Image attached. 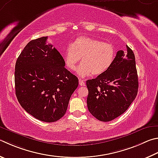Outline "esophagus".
I'll list each match as a JSON object with an SVG mask.
<instances>
[{
	"instance_id": "esophagus-1",
	"label": "esophagus",
	"mask_w": 158,
	"mask_h": 158,
	"mask_svg": "<svg viewBox=\"0 0 158 158\" xmlns=\"http://www.w3.org/2000/svg\"><path fill=\"white\" fill-rule=\"evenodd\" d=\"M79 85H81V86H84V85H85V81H84V80H83V79H79Z\"/></svg>"
}]
</instances>
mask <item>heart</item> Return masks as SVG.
I'll use <instances>...</instances> for the list:
<instances>
[{
  "label": "heart",
  "instance_id": "1",
  "mask_svg": "<svg viewBox=\"0 0 158 158\" xmlns=\"http://www.w3.org/2000/svg\"><path fill=\"white\" fill-rule=\"evenodd\" d=\"M115 56V47L111 43H104L88 36H79L66 48L64 61L68 69L74 70L81 58L82 63L77 69V74L81 77L92 74L99 76L111 67Z\"/></svg>",
  "mask_w": 158,
  "mask_h": 158
}]
</instances>
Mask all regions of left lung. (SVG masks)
I'll return each instance as SVG.
<instances>
[{
    "label": "left lung",
    "mask_w": 158,
    "mask_h": 158,
    "mask_svg": "<svg viewBox=\"0 0 158 158\" xmlns=\"http://www.w3.org/2000/svg\"><path fill=\"white\" fill-rule=\"evenodd\" d=\"M127 50L117 52L111 67L95 79H88L87 105L90 113L102 122L121 115L134 101L138 91L135 54Z\"/></svg>",
    "instance_id": "8db88e82"
}]
</instances>
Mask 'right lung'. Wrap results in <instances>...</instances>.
Instances as JSON below:
<instances>
[{
	"mask_svg": "<svg viewBox=\"0 0 158 158\" xmlns=\"http://www.w3.org/2000/svg\"><path fill=\"white\" fill-rule=\"evenodd\" d=\"M47 39L32 40L24 48L16 60L14 81L23 108L42 122H54L65 114L79 80Z\"/></svg>",
	"mask_w": 158,
	"mask_h": 158,
	"instance_id": "right-lung-1",
	"label": "right lung"
}]
</instances>
